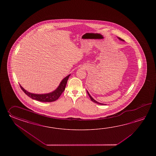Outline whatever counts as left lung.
Here are the masks:
<instances>
[{"label":"left lung","instance_id":"left-lung-1","mask_svg":"<svg viewBox=\"0 0 156 156\" xmlns=\"http://www.w3.org/2000/svg\"><path fill=\"white\" fill-rule=\"evenodd\" d=\"M118 38H119V40H121V41H124V40H122V38H120V37H118ZM87 94H88V95H89V96L90 98V99H91V101H93V102H94V103H96V104H100V105H104V104H102V103H99V102H98V101H96V100H95L94 99H93V98H92V97H91V95H90L89 93V92H88V91H87Z\"/></svg>","mask_w":156,"mask_h":156}]
</instances>
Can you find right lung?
Wrapping results in <instances>:
<instances>
[{"label": "right lung", "instance_id": "1", "mask_svg": "<svg viewBox=\"0 0 156 156\" xmlns=\"http://www.w3.org/2000/svg\"><path fill=\"white\" fill-rule=\"evenodd\" d=\"M70 76V75H69L66 77H65L60 83L58 87L52 93L44 94H36L27 91L22 86H20V88L27 96H29L32 99L36 100L37 101H40L42 102H52L58 99L60 95L62 94V93H63V91L65 89L67 80Z\"/></svg>", "mask_w": 156, "mask_h": 156}]
</instances>
